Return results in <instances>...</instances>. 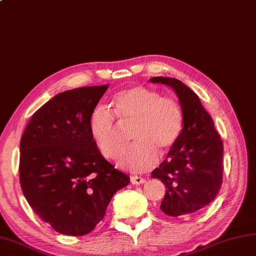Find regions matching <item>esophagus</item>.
<instances>
[{
  "instance_id": "esophagus-1",
  "label": "esophagus",
  "mask_w": 256,
  "mask_h": 256,
  "mask_svg": "<svg viewBox=\"0 0 256 256\" xmlns=\"http://www.w3.org/2000/svg\"><path fill=\"white\" fill-rule=\"evenodd\" d=\"M146 180L144 178H142V177H140V176H132L131 177V182L133 184H144Z\"/></svg>"
}]
</instances>
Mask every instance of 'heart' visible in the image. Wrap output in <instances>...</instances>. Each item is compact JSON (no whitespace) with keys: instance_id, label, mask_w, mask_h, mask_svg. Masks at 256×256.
<instances>
[{"instance_id":"b5f03b06","label":"heart","mask_w":256,"mask_h":256,"mask_svg":"<svg viewBox=\"0 0 256 256\" xmlns=\"http://www.w3.org/2000/svg\"><path fill=\"white\" fill-rule=\"evenodd\" d=\"M182 128L184 114L178 101L142 86L118 92L113 101V112L99 106L89 118L90 136L106 160L118 156L123 130H132L135 144L121 155L118 165L134 172L152 170L158 160V153L166 155L176 145Z\"/></svg>"}]
</instances>
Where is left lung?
Here are the masks:
<instances>
[{"label":"left lung","instance_id":"1","mask_svg":"<svg viewBox=\"0 0 256 256\" xmlns=\"http://www.w3.org/2000/svg\"><path fill=\"white\" fill-rule=\"evenodd\" d=\"M150 81L170 86L184 114L178 142L152 172V178L160 179L166 187L160 209L170 216L194 214L214 201L219 192L224 144L214 120L192 89L175 78L154 77Z\"/></svg>","mask_w":256,"mask_h":256}]
</instances>
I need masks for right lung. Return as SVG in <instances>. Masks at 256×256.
I'll use <instances>...</instances> for the list:
<instances>
[{"label": "right lung", "mask_w": 256, "mask_h": 256, "mask_svg": "<svg viewBox=\"0 0 256 256\" xmlns=\"http://www.w3.org/2000/svg\"><path fill=\"white\" fill-rule=\"evenodd\" d=\"M108 88L84 86L55 96L32 114L20 140L23 194L35 214L62 234H88L113 194L130 182L90 136V116Z\"/></svg>", "instance_id": "1"}]
</instances>
